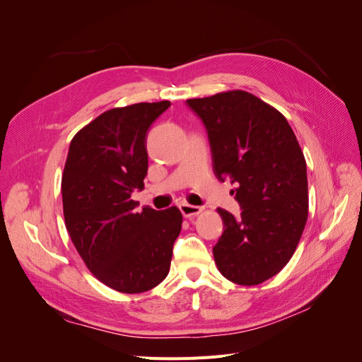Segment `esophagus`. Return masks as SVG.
I'll list each match as a JSON object with an SVG mask.
<instances>
[{
  "label": "esophagus",
  "instance_id": "esophagus-1",
  "mask_svg": "<svg viewBox=\"0 0 362 362\" xmlns=\"http://www.w3.org/2000/svg\"><path fill=\"white\" fill-rule=\"evenodd\" d=\"M202 210H204V208L198 206V205H190L187 202L180 204V211L182 213L184 217H187V218H192L194 216H198L199 213H202Z\"/></svg>",
  "mask_w": 362,
  "mask_h": 362
}]
</instances>
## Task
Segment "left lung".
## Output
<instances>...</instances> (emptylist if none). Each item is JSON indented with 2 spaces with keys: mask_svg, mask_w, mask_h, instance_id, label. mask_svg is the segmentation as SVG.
Returning a JSON list of instances; mask_svg holds the SVG:
<instances>
[{
  "mask_svg": "<svg viewBox=\"0 0 362 362\" xmlns=\"http://www.w3.org/2000/svg\"><path fill=\"white\" fill-rule=\"evenodd\" d=\"M206 129L217 180L235 184L242 208H217L223 234L213 247L222 275L258 286L293 257L308 218L306 161L291 127L276 108L245 90L185 101Z\"/></svg>",
  "mask_w": 362,
  "mask_h": 362,
  "instance_id": "1",
  "label": "left lung"
}]
</instances>
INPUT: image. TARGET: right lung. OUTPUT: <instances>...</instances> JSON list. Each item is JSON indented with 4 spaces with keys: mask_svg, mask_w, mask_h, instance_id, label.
I'll use <instances>...</instances> for the list:
<instances>
[{
    "mask_svg": "<svg viewBox=\"0 0 362 362\" xmlns=\"http://www.w3.org/2000/svg\"><path fill=\"white\" fill-rule=\"evenodd\" d=\"M169 101L112 108L75 134L62 177L64 223L93 275L120 293H144L168 276L181 233L177 206L137 210L131 193L148 173L146 136Z\"/></svg>",
    "mask_w": 362,
    "mask_h": 362,
    "instance_id": "right-lung-1",
    "label": "right lung"
}]
</instances>
